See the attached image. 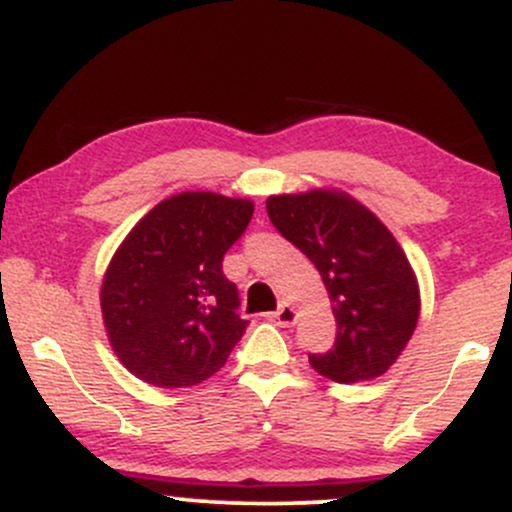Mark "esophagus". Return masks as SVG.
Here are the masks:
<instances>
[{
    "label": "esophagus",
    "instance_id": "34e87169",
    "mask_svg": "<svg viewBox=\"0 0 512 512\" xmlns=\"http://www.w3.org/2000/svg\"><path fill=\"white\" fill-rule=\"evenodd\" d=\"M271 319L275 321L278 326H292L297 321V309L292 307V304H280L278 312L271 314Z\"/></svg>",
    "mask_w": 512,
    "mask_h": 512
}]
</instances>
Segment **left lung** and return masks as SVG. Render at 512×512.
I'll return each instance as SVG.
<instances>
[{"label":"left lung","mask_w":512,"mask_h":512,"mask_svg":"<svg viewBox=\"0 0 512 512\" xmlns=\"http://www.w3.org/2000/svg\"><path fill=\"white\" fill-rule=\"evenodd\" d=\"M268 217L317 266L329 292L336 343L309 365L333 382L375 380L409 346L421 287L384 222L338 188L268 195Z\"/></svg>","instance_id":"1"}]
</instances>
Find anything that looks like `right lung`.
Instances as JSON below:
<instances>
[{
	"label": "right lung",
	"mask_w": 512,
	"mask_h": 512,
	"mask_svg": "<svg viewBox=\"0 0 512 512\" xmlns=\"http://www.w3.org/2000/svg\"><path fill=\"white\" fill-rule=\"evenodd\" d=\"M254 200L212 191L169 195L130 229L101 280L113 353L137 380L193 387L225 367L249 321L222 273Z\"/></svg>",
	"instance_id": "add662e5"
}]
</instances>
